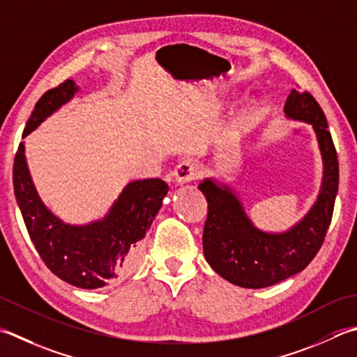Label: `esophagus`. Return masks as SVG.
<instances>
[{"instance_id":"34e87169","label":"esophagus","mask_w":357,"mask_h":357,"mask_svg":"<svg viewBox=\"0 0 357 357\" xmlns=\"http://www.w3.org/2000/svg\"><path fill=\"white\" fill-rule=\"evenodd\" d=\"M199 174H201V167L198 162H195L192 159H183L173 170V178L178 184L190 183V181L198 179Z\"/></svg>"}]
</instances>
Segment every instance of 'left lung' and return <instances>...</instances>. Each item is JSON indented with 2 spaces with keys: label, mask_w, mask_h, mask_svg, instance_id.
Here are the masks:
<instances>
[{
  "label": "left lung",
  "mask_w": 357,
  "mask_h": 357,
  "mask_svg": "<svg viewBox=\"0 0 357 357\" xmlns=\"http://www.w3.org/2000/svg\"><path fill=\"white\" fill-rule=\"evenodd\" d=\"M284 113L308 122L324 158V184L316 204L284 234H266L252 226L240 201L227 187L206 179L199 190L207 199L202 249L212 269L241 288H266L303 271L322 248L339 188V160L324 109L308 91L292 89Z\"/></svg>",
  "instance_id": "left-lung-1"
}]
</instances>
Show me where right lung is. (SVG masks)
Masks as SVG:
<instances>
[{
    "instance_id": "add662e5",
    "label": "right lung",
    "mask_w": 357,
    "mask_h": 357,
    "mask_svg": "<svg viewBox=\"0 0 357 357\" xmlns=\"http://www.w3.org/2000/svg\"><path fill=\"white\" fill-rule=\"evenodd\" d=\"M75 91L73 80L46 91L35 103L23 137L71 99ZM13 192L27 232L47 269L77 288L96 289L128 274L135 266L139 241L149 232L169 185L159 178L132 181L102 221L69 226L40 201L27 172L21 142L13 159Z\"/></svg>"
}]
</instances>
